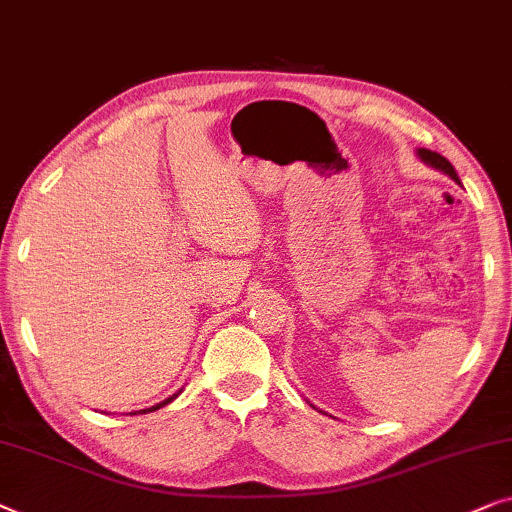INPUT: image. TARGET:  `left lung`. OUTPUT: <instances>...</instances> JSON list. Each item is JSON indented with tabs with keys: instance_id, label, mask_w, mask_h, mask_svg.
I'll use <instances>...</instances> for the list:
<instances>
[{
	"instance_id": "obj_1",
	"label": "left lung",
	"mask_w": 512,
	"mask_h": 512,
	"mask_svg": "<svg viewBox=\"0 0 512 512\" xmlns=\"http://www.w3.org/2000/svg\"><path fill=\"white\" fill-rule=\"evenodd\" d=\"M416 154H418V157H420L422 164L432 166L434 170H441V173H446L448 177H453V180H455L457 184H462V182H459V177H457V170L453 168V164H450V161H448L446 157H441L439 152H432V150H425V147H418Z\"/></svg>"
}]
</instances>
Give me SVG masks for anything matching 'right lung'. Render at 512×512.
<instances>
[{
  "mask_svg": "<svg viewBox=\"0 0 512 512\" xmlns=\"http://www.w3.org/2000/svg\"><path fill=\"white\" fill-rule=\"evenodd\" d=\"M182 392V390H180ZM180 392H175L173 397H168V399H164V402H159V404H154V406H150V409H143V411H133V416H136V413H152V411H157V409H161V406H166V404H170L173 402V399L180 395Z\"/></svg>",
  "mask_w": 512,
  "mask_h": 512,
  "instance_id": "obj_1",
  "label": "right lung"
}]
</instances>
